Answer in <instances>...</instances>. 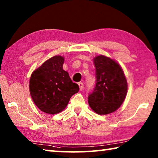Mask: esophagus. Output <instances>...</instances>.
Here are the masks:
<instances>
[{
	"mask_svg": "<svg viewBox=\"0 0 158 158\" xmlns=\"http://www.w3.org/2000/svg\"><path fill=\"white\" fill-rule=\"evenodd\" d=\"M78 85H79V87H80V90H82V89H83V83L82 82H79L78 83Z\"/></svg>",
	"mask_w": 158,
	"mask_h": 158,
	"instance_id": "esophagus-1",
	"label": "esophagus"
}]
</instances>
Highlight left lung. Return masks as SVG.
Here are the masks:
<instances>
[{
  "mask_svg": "<svg viewBox=\"0 0 158 158\" xmlns=\"http://www.w3.org/2000/svg\"><path fill=\"white\" fill-rule=\"evenodd\" d=\"M96 86L88 96L91 108L98 114H110L119 107L128 91V84L121 66L111 58L99 55L94 58Z\"/></svg>",
  "mask_w": 158,
  "mask_h": 158,
  "instance_id": "obj_1",
  "label": "left lung"
}]
</instances>
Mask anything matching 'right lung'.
<instances>
[{"instance_id":"right-lung-1","label":"right lung","mask_w":158,"mask_h":158,"mask_svg":"<svg viewBox=\"0 0 158 158\" xmlns=\"http://www.w3.org/2000/svg\"><path fill=\"white\" fill-rule=\"evenodd\" d=\"M64 58L56 55L44 62L32 72L30 92L39 109L50 114L62 112L79 86L72 82L68 72L63 69Z\"/></svg>"}]
</instances>
